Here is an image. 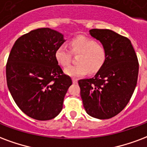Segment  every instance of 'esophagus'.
<instances>
[{"instance_id": "34e87169", "label": "esophagus", "mask_w": 147, "mask_h": 147, "mask_svg": "<svg viewBox=\"0 0 147 147\" xmlns=\"http://www.w3.org/2000/svg\"><path fill=\"white\" fill-rule=\"evenodd\" d=\"M72 82H73V83H77V82H78V79L73 78V79H72Z\"/></svg>"}]
</instances>
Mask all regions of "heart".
Segmentation results:
<instances>
[{"label":"heart","instance_id":"1","mask_svg":"<svg viewBox=\"0 0 147 147\" xmlns=\"http://www.w3.org/2000/svg\"><path fill=\"white\" fill-rule=\"evenodd\" d=\"M71 51L79 54L76 65L70 66L65 70L67 76L79 77L85 76L90 71L95 73L100 69L107 60V50L100 43L87 36H79L70 41ZM55 60L61 66L67 67L71 62V52L64 45H61L54 52Z\"/></svg>","mask_w":147,"mask_h":147}]
</instances>
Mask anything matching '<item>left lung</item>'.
<instances>
[{"mask_svg":"<svg viewBox=\"0 0 147 147\" xmlns=\"http://www.w3.org/2000/svg\"><path fill=\"white\" fill-rule=\"evenodd\" d=\"M90 34L105 47L107 60L94 77L79 80L80 95L88 115L108 119L130 100L137 83L139 62L128 38L110 29H90Z\"/></svg>","mask_w":147,"mask_h":147,"instance_id":"1","label":"left lung"}]
</instances>
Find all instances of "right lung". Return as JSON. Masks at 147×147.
<instances>
[{"label": "right lung", "instance_id": "obj_1", "mask_svg": "<svg viewBox=\"0 0 147 147\" xmlns=\"http://www.w3.org/2000/svg\"><path fill=\"white\" fill-rule=\"evenodd\" d=\"M65 40L50 28L32 30L16 40L6 65L8 90L20 110L36 120L55 118L72 81L54 57Z\"/></svg>", "mask_w": 147, "mask_h": 147}]
</instances>
